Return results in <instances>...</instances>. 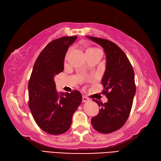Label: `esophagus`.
<instances>
[{
    "label": "esophagus",
    "mask_w": 161,
    "mask_h": 161,
    "mask_svg": "<svg viewBox=\"0 0 161 161\" xmlns=\"http://www.w3.org/2000/svg\"><path fill=\"white\" fill-rule=\"evenodd\" d=\"M82 101H83V103H87V102L89 101V99L86 96H83V100H82Z\"/></svg>",
    "instance_id": "esophagus-1"
}]
</instances>
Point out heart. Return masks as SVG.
Wrapping results in <instances>:
<instances>
[{"mask_svg":"<svg viewBox=\"0 0 161 161\" xmlns=\"http://www.w3.org/2000/svg\"><path fill=\"white\" fill-rule=\"evenodd\" d=\"M71 52V49H69L68 53L67 54H66V58H68V54H69V53ZM96 52H101V50L100 49H98L97 48H96V47H92V48H89L87 50H86V54L87 53H96Z\"/></svg>","mask_w":161,"mask_h":161,"instance_id":"obj_1","label":"heart"}]
</instances>
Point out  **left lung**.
<instances>
[{"mask_svg": "<svg viewBox=\"0 0 161 161\" xmlns=\"http://www.w3.org/2000/svg\"><path fill=\"white\" fill-rule=\"evenodd\" d=\"M87 37L103 47L107 57L102 85L104 86L103 93L108 101L103 104L93 99L101 108L91 121L96 130L108 134L122 127L130 115L136 92L135 73L126 54L115 43L102 38Z\"/></svg>", "mask_w": 161, "mask_h": 161, "instance_id": "left-lung-1", "label": "left lung"}]
</instances>
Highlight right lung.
<instances>
[{
  "label": "right lung",
  "instance_id": "add662e5",
  "mask_svg": "<svg viewBox=\"0 0 161 161\" xmlns=\"http://www.w3.org/2000/svg\"><path fill=\"white\" fill-rule=\"evenodd\" d=\"M76 37H62L48 43L35 61L29 81L31 112L38 126L50 135L69 130L74 113L82 101L78 90L58 96L54 81V76L64 71L66 52Z\"/></svg>",
  "mask_w": 161,
  "mask_h": 161
}]
</instances>
